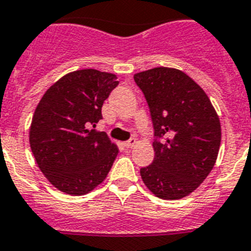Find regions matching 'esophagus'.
I'll return each instance as SVG.
<instances>
[{
	"mask_svg": "<svg viewBox=\"0 0 251 251\" xmlns=\"http://www.w3.org/2000/svg\"><path fill=\"white\" fill-rule=\"evenodd\" d=\"M135 144H136V139L135 138H131V139H129L127 142L124 143V147H125V148H132Z\"/></svg>",
	"mask_w": 251,
	"mask_h": 251,
	"instance_id": "1",
	"label": "esophagus"
}]
</instances>
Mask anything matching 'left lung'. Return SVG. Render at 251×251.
<instances>
[{
    "instance_id": "left-lung-1",
    "label": "left lung",
    "mask_w": 251,
    "mask_h": 251,
    "mask_svg": "<svg viewBox=\"0 0 251 251\" xmlns=\"http://www.w3.org/2000/svg\"><path fill=\"white\" fill-rule=\"evenodd\" d=\"M153 124V162L140 169L144 184L162 200L188 196L213 170L221 122L205 91L184 72L158 67L134 75Z\"/></svg>"
}]
</instances>
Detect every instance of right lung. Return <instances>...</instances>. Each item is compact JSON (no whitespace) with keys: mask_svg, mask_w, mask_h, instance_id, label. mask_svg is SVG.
Wrapping results in <instances>:
<instances>
[{"mask_svg":"<svg viewBox=\"0 0 251 251\" xmlns=\"http://www.w3.org/2000/svg\"><path fill=\"white\" fill-rule=\"evenodd\" d=\"M119 85L116 75L81 69L56 81L38 103L29 144L38 168L54 187L81 196L100 184L119 148L95 131L101 107Z\"/></svg>","mask_w":251,"mask_h":251,"instance_id":"add662e5","label":"right lung"}]
</instances>
